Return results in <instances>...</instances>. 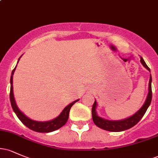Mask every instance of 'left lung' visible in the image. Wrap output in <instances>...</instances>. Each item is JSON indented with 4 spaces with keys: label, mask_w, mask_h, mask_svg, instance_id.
I'll use <instances>...</instances> for the list:
<instances>
[{
    "label": "left lung",
    "mask_w": 158,
    "mask_h": 158,
    "mask_svg": "<svg viewBox=\"0 0 158 158\" xmlns=\"http://www.w3.org/2000/svg\"><path fill=\"white\" fill-rule=\"evenodd\" d=\"M140 61L142 64L145 67L148 71L150 72V69L146 64L144 60L142 57L140 58ZM152 76L150 75L149 83H148V94L146 98V100L143 106L141 107V108L138 111L132 115L131 117H128V118L122 119V120H108V119L102 118V117H99L96 112V108H97V102H94L93 107H92V118L94 124L96 126L99 127V128H102V129L106 130L108 131H114V132H118L125 131V130L131 128L133 126H135L137 123L142 119V117L144 116L145 113L147 110L148 106H150L152 102Z\"/></svg>",
    "instance_id": "obj_1"
}]
</instances>
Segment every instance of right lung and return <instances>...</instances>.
Here are the masks:
<instances>
[{
	"mask_svg": "<svg viewBox=\"0 0 158 158\" xmlns=\"http://www.w3.org/2000/svg\"><path fill=\"white\" fill-rule=\"evenodd\" d=\"M20 58L19 61H18V62H19L20 60ZM15 68L13 69V70H12V75H11L10 78L11 88L10 97L11 106H12V109H13L14 112H15L16 115H17V117H19V119L21 121V123H22L24 126H26L27 128L32 130V131H35L36 132H41V133H48V132L56 131V130L59 129V128H60L61 127H62L64 125H65V123H67V121H68V119L69 112H70V108L73 106V105H74L76 102L79 101V99L75 100L74 102L69 104L68 106L65 107L64 110H62V112L59 114V116H58L56 118L52 119V120L47 121V122H39V121L32 120V119L28 118V117H27L26 115H24L23 113H22V112L19 110V108H18L15 101V98H14L13 87H12V82H13V81H12V79H13V74L15 70Z\"/></svg>",
	"mask_w": 158,
	"mask_h": 158,
	"instance_id": "1",
	"label": "right lung"
}]
</instances>
